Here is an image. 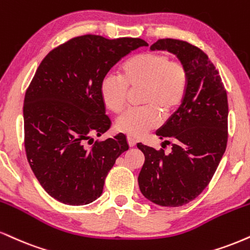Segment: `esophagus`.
<instances>
[{
  "label": "esophagus",
  "mask_w": 250,
  "mask_h": 250,
  "mask_svg": "<svg viewBox=\"0 0 250 250\" xmlns=\"http://www.w3.org/2000/svg\"><path fill=\"white\" fill-rule=\"evenodd\" d=\"M127 141H128L129 146H136V140H135V138H133V137H128Z\"/></svg>",
  "instance_id": "obj_1"
}]
</instances>
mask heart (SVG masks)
<instances>
[{
  "instance_id": "b5f03b06",
  "label": "heart",
  "mask_w": 250,
  "mask_h": 250,
  "mask_svg": "<svg viewBox=\"0 0 250 250\" xmlns=\"http://www.w3.org/2000/svg\"><path fill=\"white\" fill-rule=\"evenodd\" d=\"M128 88H143V107L123 114L117 120L116 129L137 138L158 127L161 112L167 116L182 104L188 88V68L167 53H140L123 62L120 77L107 74L102 78L101 100L112 113H122L127 106Z\"/></svg>"
}]
</instances>
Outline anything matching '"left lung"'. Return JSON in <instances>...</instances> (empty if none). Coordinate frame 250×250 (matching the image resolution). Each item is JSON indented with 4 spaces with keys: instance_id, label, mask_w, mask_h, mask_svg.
I'll use <instances>...</instances> for the list:
<instances>
[{
    "instance_id": "1",
    "label": "left lung",
    "mask_w": 250,
    "mask_h": 250,
    "mask_svg": "<svg viewBox=\"0 0 250 250\" xmlns=\"http://www.w3.org/2000/svg\"><path fill=\"white\" fill-rule=\"evenodd\" d=\"M151 50H167L188 72L184 101L156 133L172 150L137 146L146 156L138 185L146 199L159 206L190 203L206 188L220 163L228 140V101L219 72L199 47L185 41L164 38ZM164 148V146H163Z\"/></svg>"
}]
</instances>
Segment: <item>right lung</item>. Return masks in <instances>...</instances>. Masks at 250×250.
I'll use <instances>...</instances> for the list:
<instances>
[{
	"mask_svg": "<svg viewBox=\"0 0 250 250\" xmlns=\"http://www.w3.org/2000/svg\"><path fill=\"white\" fill-rule=\"evenodd\" d=\"M146 45L141 38L83 35L42 60L24 98V148L36 178L56 200L80 206L98 199L117 157L129 149L123 134L94 143L91 137L112 123L100 96L102 78Z\"/></svg>",
	"mask_w": 250,
	"mask_h": 250,
	"instance_id": "right-lung-1",
	"label": "right lung"
}]
</instances>
